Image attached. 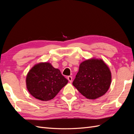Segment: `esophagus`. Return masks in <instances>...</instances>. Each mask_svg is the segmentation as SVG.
Segmentation results:
<instances>
[{
	"label": "esophagus",
	"mask_w": 134,
	"mask_h": 134,
	"mask_svg": "<svg viewBox=\"0 0 134 134\" xmlns=\"http://www.w3.org/2000/svg\"><path fill=\"white\" fill-rule=\"evenodd\" d=\"M68 80L69 81V82L71 83V82H72V76H68Z\"/></svg>",
	"instance_id": "1"
}]
</instances>
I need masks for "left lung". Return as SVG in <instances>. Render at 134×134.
I'll use <instances>...</instances> for the list:
<instances>
[{"label":"left lung","mask_w":134,"mask_h":134,"mask_svg":"<svg viewBox=\"0 0 134 134\" xmlns=\"http://www.w3.org/2000/svg\"><path fill=\"white\" fill-rule=\"evenodd\" d=\"M111 73L101 59L87 60L80 64L72 84L87 98L95 99L102 96L110 87Z\"/></svg>","instance_id":"1"}]
</instances>
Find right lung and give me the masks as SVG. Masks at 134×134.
I'll return each instance as SVG.
<instances>
[{"instance_id": "right-lung-1", "label": "right lung", "mask_w": 134, "mask_h": 134, "mask_svg": "<svg viewBox=\"0 0 134 134\" xmlns=\"http://www.w3.org/2000/svg\"><path fill=\"white\" fill-rule=\"evenodd\" d=\"M68 80L49 63L35 65L28 72L27 88L36 99L43 101L53 99Z\"/></svg>"}]
</instances>
